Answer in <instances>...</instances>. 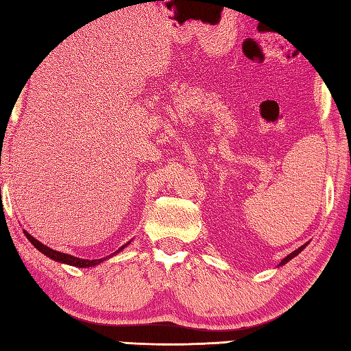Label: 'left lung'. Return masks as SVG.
Returning <instances> with one entry per match:
<instances>
[{
    "instance_id": "obj_1",
    "label": "left lung",
    "mask_w": 351,
    "mask_h": 351,
    "mask_svg": "<svg viewBox=\"0 0 351 351\" xmlns=\"http://www.w3.org/2000/svg\"><path fill=\"white\" fill-rule=\"evenodd\" d=\"M308 244H309V243H306V244H303V245H300V247H299V249H297V250H294V252H291V253H289V255H287L285 258H283V259L280 261V264H279L278 267H280V265H285L287 263H289V261H291V259H293V258H295L297 255H299V253H300V252H302V250H303L304 247H306V245H308Z\"/></svg>"
}]
</instances>
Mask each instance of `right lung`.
I'll list each match as a JSON object with an SVG mask.
<instances>
[{"label":"right lung","mask_w":351,"mask_h":351,"mask_svg":"<svg viewBox=\"0 0 351 351\" xmlns=\"http://www.w3.org/2000/svg\"><path fill=\"white\" fill-rule=\"evenodd\" d=\"M24 234H25V237L28 238V241L32 243L37 250L42 252L45 256L51 258L52 261H57V263L73 265V267H78V268H87V267H96V265H99V264L104 263V261H106L107 258L114 256V255H117L119 252H122V250L126 247V245H128V244L131 243V241H128L126 244H123L121 249H117L114 253H111L110 256H106V258H102V259H83V258H75V256H72V255H68V253H62V252H57V250H54V249L48 247V245H45V244H42L40 241H37L33 235H29V234L27 232V230H24Z\"/></svg>","instance_id":"right-lung-1"}]
</instances>
